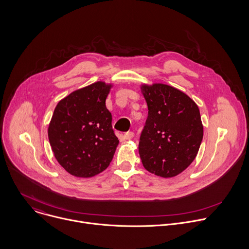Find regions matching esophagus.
Segmentation results:
<instances>
[{
    "label": "esophagus",
    "mask_w": 249,
    "mask_h": 249,
    "mask_svg": "<svg viewBox=\"0 0 249 249\" xmlns=\"http://www.w3.org/2000/svg\"><path fill=\"white\" fill-rule=\"evenodd\" d=\"M134 137V133L133 132H127L124 134V139L125 140H131Z\"/></svg>",
    "instance_id": "34e87169"
}]
</instances>
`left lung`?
<instances>
[{
    "label": "left lung",
    "mask_w": 249,
    "mask_h": 249,
    "mask_svg": "<svg viewBox=\"0 0 249 249\" xmlns=\"http://www.w3.org/2000/svg\"><path fill=\"white\" fill-rule=\"evenodd\" d=\"M141 89L149 109L139 142L142 163L158 176H176L191 164L201 145L203 125L198 106L184 92L167 85Z\"/></svg>",
    "instance_id": "1"
}]
</instances>
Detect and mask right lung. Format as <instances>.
I'll use <instances>...</instances> for the list:
<instances>
[{
    "label": "right lung",
    "mask_w": 249,
    "mask_h": 249,
    "mask_svg": "<svg viewBox=\"0 0 249 249\" xmlns=\"http://www.w3.org/2000/svg\"><path fill=\"white\" fill-rule=\"evenodd\" d=\"M111 85L97 82L60 100L48 128L54 156L77 177L94 176L108 167L119 143L105 100Z\"/></svg>",
    "instance_id": "obj_1"
}]
</instances>
